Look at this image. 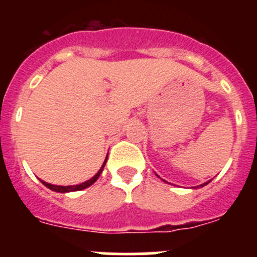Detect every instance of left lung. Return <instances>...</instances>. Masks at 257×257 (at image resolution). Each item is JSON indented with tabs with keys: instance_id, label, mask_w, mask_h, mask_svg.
I'll use <instances>...</instances> for the list:
<instances>
[{
	"instance_id": "left-lung-1",
	"label": "left lung",
	"mask_w": 257,
	"mask_h": 257,
	"mask_svg": "<svg viewBox=\"0 0 257 257\" xmlns=\"http://www.w3.org/2000/svg\"><path fill=\"white\" fill-rule=\"evenodd\" d=\"M165 181V180H164ZM210 181H211V180H209V181H206V183H204V184H201V185H199V186H205L206 185V184H209L210 183ZM165 183H167V181H165ZM199 186H195V188H199Z\"/></svg>"
}]
</instances>
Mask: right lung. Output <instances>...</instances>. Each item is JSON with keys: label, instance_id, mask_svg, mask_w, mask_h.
<instances>
[{"label": "right lung", "instance_id": "obj_1", "mask_svg": "<svg viewBox=\"0 0 257 257\" xmlns=\"http://www.w3.org/2000/svg\"><path fill=\"white\" fill-rule=\"evenodd\" d=\"M105 163H107V158H105L104 163H103V165H102V168H100V169L98 170V173H97V174L94 175V177H93V178H90L89 180L84 181V183H82V184H78V185H68V186H61V185H53V184H48V183H46V181H43V180H41V181H42V184H43V185H45V186H47V188H48V189H51V190H53V191H57V193H71V191H79V190H83V189L88 188V186H90V185H92L93 183H95V181H97V179L99 178V175H100V174H102V172H103V168H104Z\"/></svg>", "mask_w": 257, "mask_h": 257}]
</instances>
